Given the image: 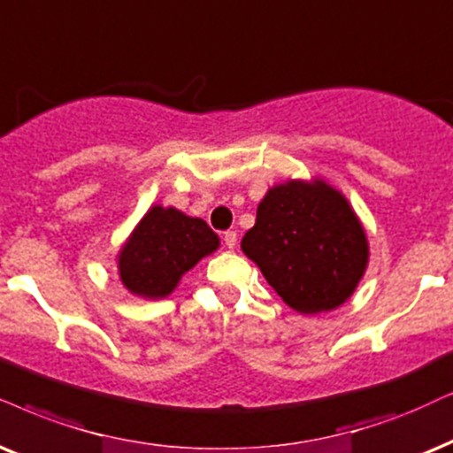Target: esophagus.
I'll list each match as a JSON object with an SVG mask.
<instances>
[{
  "label": "esophagus",
  "instance_id": "esophagus-1",
  "mask_svg": "<svg viewBox=\"0 0 453 453\" xmlns=\"http://www.w3.org/2000/svg\"><path fill=\"white\" fill-rule=\"evenodd\" d=\"M236 240H238V236H236V232H234V230L223 232V242H226L227 249H234V246H236Z\"/></svg>",
  "mask_w": 453,
  "mask_h": 453
}]
</instances>
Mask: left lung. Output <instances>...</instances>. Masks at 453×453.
Masks as SVG:
<instances>
[{"instance_id":"1","label":"left lung","mask_w":453,"mask_h":453,"mask_svg":"<svg viewBox=\"0 0 453 453\" xmlns=\"http://www.w3.org/2000/svg\"><path fill=\"white\" fill-rule=\"evenodd\" d=\"M242 250L286 305L299 313L345 303L364 276L368 242L357 217L324 181H288L267 192Z\"/></svg>"}]
</instances>
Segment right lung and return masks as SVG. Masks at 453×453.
Here are the masks:
<instances>
[{
    "label": "right lung",
    "mask_w": 453,
    "mask_h": 453,
    "mask_svg": "<svg viewBox=\"0 0 453 453\" xmlns=\"http://www.w3.org/2000/svg\"><path fill=\"white\" fill-rule=\"evenodd\" d=\"M217 246L219 238L203 219L175 209L152 207L123 246L119 272L134 295L163 299L175 288L181 273Z\"/></svg>",
    "instance_id": "1"
}]
</instances>
